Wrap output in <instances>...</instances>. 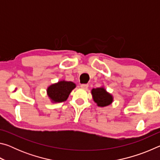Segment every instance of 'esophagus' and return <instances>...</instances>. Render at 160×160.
Wrapping results in <instances>:
<instances>
[{"instance_id":"esophagus-1","label":"esophagus","mask_w":160,"mask_h":160,"mask_svg":"<svg viewBox=\"0 0 160 160\" xmlns=\"http://www.w3.org/2000/svg\"><path fill=\"white\" fill-rule=\"evenodd\" d=\"M88 84H82V85H80V87L82 89H87L88 88Z\"/></svg>"}]
</instances>
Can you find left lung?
I'll return each instance as SVG.
<instances>
[{
    "instance_id": "obj_1",
    "label": "left lung",
    "mask_w": 160,
    "mask_h": 160,
    "mask_svg": "<svg viewBox=\"0 0 160 160\" xmlns=\"http://www.w3.org/2000/svg\"><path fill=\"white\" fill-rule=\"evenodd\" d=\"M91 93L94 102L96 103L98 107H104L109 106L113 102V96L105 90L104 87L93 88Z\"/></svg>"
}]
</instances>
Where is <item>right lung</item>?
Listing matches in <instances>:
<instances>
[{"instance_id":"1","label":"right lung","mask_w":160,"mask_h":160,"mask_svg":"<svg viewBox=\"0 0 160 160\" xmlns=\"http://www.w3.org/2000/svg\"><path fill=\"white\" fill-rule=\"evenodd\" d=\"M76 85L70 81L61 80L48 87L47 92L48 98L53 103L66 101L72 90Z\"/></svg>"}]
</instances>
